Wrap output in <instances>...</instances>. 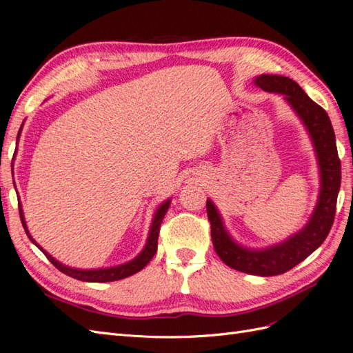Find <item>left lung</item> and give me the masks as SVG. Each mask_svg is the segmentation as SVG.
<instances>
[{"label":"left lung","instance_id":"obj_1","mask_svg":"<svg viewBox=\"0 0 353 353\" xmlns=\"http://www.w3.org/2000/svg\"><path fill=\"white\" fill-rule=\"evenodd\" d=\"M263 91L284 95L285 103L294 110L311 138L318 169L319 194L316 206L306 225L287 240L268 245L265 249L244 248L231 237L223 225L219 210L210 199L206 210L210 221L212 241L221 261L240 272L272 276L287 272L305 261L324 243L331 230L336 213L337 194L340 190V159L336 147V135L327 112L307 97L306 92L293 79L281 74H259L253 81Z\"/></svg>","mask_w":353,"mask_h":353}]
</instances>
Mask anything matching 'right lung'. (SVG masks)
Returning <instances> with one entry per match:
<instances>
[{
  "label": "right lung",
  "instance_id": "obj_1",
  "mask_svg": "<svg viewBox=\"0 0 353 353\" xmlns=\"http://www.w3.org/2000/svg\"><path fill=\"white\" fill-rule=\"evenodd\" d=\"M23 126V125H22ZM22 126H20L19 134L22 131ZM170 205V199H168L166 201H163L162 205H160L156 212H154V216L152 221V225H150V231H148V237L145 241L144 249L140 252V254H137L135 258L130 262H125L122 265H116V266H109V268H97V270H79V268H72V266H68L65 263L59 262L57 259L52 258V256L46 252L44 249L41 248V245L34 240V237L29 234L28 225H26V221H25V215H23V209L22 205L19 203V212H20V219H22L23 223V228L28 234L29 240L34 243L37 248L47 256V259L56 266L59 271H61L63 274H66L72 279H77L79 281H87V283H108V281H117V280H122L126 279V276L134 275L138 271H141L144 266L152 261V258L154 256L156 250H157V239H159V230H160V223L163 221V216L166 215V212L169 209Z\"/></svg>",
  "mask_w": 353,
  "mask_h": 353
}]
</instances>
